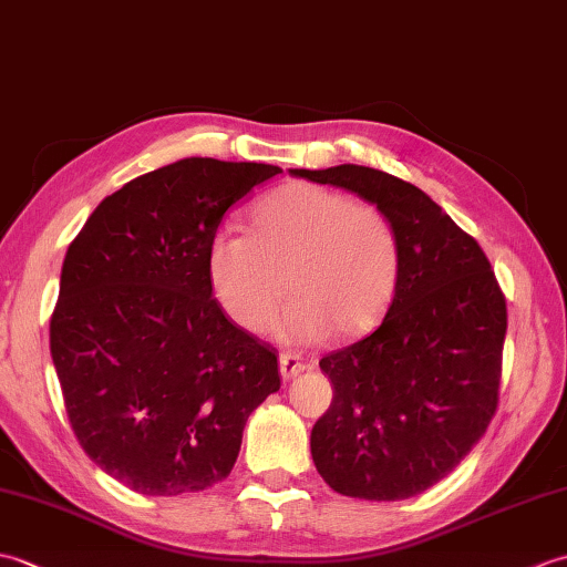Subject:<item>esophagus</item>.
Here are the masks:
<instances>
[{
  "label": "esophagus",
  "mask_w": 567,
  "mask_h": 567,
  "mask_svg": "<svg viewBox=\"0 0 567 567\" xmlns=\"http://www.w3.org/2000/svg\"><path fill=\"white\" fill-rule=\"evenodd\" d=\"M305 370H307V363L299 355H295V353H282L280 355V375L285 380H292V378L299 375V372H305Z\"/></svg>",
  "instance_id": "esophagus-1"
}]
</instances>
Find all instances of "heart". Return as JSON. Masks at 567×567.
Returning a JSON list of instances; mask_svg holds the SVG:
<instances>
[{"mask_svg":"<svg viewBox=\"0 0 567 567\" xmlns=\"http://www.w3.org/2000/svg\"><path fill=\"white\" fill-rule=\"evenodd\" d=\"M400 270L402 244L388 214L309 183L270 192L248 234L224 226L207 246V282L224 315L265 333L287 292L280 333L299 343L368 333L388 311Z\"/></svg>","mask_w":567,"mask_h":567,"instance_id":"1","label":"heart"}]
</instances>
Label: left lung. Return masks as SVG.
<instances>
[{
    "mask_svg": "<svg viewBox=\"0 0 567 567\" xmlns=\"http://www.w3.org/2000/svg\"><path fill=\"white\" fill-rule=\"evenodd\" d=\"M290 173L375 204L402 244L400 282L380 327L319 360L333 402L311 429V457L339 495H421L495 416L507 336L495 272L477 240L400 177L351 163Z\"/></svg>",
    "mask_w": 567,
    "mask_h": 567,
    "instance_id": "8db88e82",
    "label": "left lung"
}]
</instances>
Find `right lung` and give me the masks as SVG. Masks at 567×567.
Returning <instances> with one entry per match:
<instances>
[{
    "label": "right lung",
    "instance_id": "1",
    "mask_svg": "<svg viewBox=\"0 0 567 567\" xmlns=\"http://www.w3.org/2000/svg\"><path fill=\"white\" fill-rule=\"evenodd\" d=\"M277 165L185 158L104 197L72 240L51 358L94 463L148 497L228 477L250 412L280 390L275 348L224 317L207 246Z\"/></svg>",
    "mask_w": 567,
    "mask_h": 567
}]
</instances>
